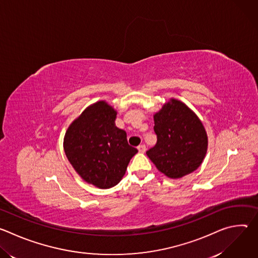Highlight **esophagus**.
<instances>
[{"mask_svg": "<svg viewBox=\"0 0 258 258\" xmlns=\"http://www.w3.org/2000/svg\"><path fill=\"white\" fill-rule=\"evenodd\" d=\"M138 150L140 153H144L146 151V146L145 145H139L138 146Z\"/></svg>", "mask_w": 258, "mask_h": 258, "instance_id": "34e87169", "label": "esophagus"}]
</instances>
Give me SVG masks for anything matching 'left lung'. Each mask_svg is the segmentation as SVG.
<instances>
[{
  "instance_id": "left-lung-1",
  "label": "left lung",
  "mask_w": 258,
  "mask_h": 258,
  "mask_svg": "<svg viewBox=\"0 0 258 258\" xmlns=\"http://www.w3.org/2000/svg\"><path fill=\"white\" fill-rule=\"evenodd\" d=\"M153 117L157 143L147 156L169 178L195 171L208 148L207 133L197 114L180 100L170 98Z\"/></svg>"
}]
</instances>
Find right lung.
<instances>
[{
	"instance_id": "1",
	"label": "right lung",
	"mask_w": 258,
	"mask_h": 258,
	"mask_svg": "<svg viewBox=\"0 0 258 258\" xmlns=\"http://www.w3.org/2000/svg\"><path fill=\"white\" fill-rule=\"evenodd\" d=\"M117 111L106 101L88 106L64 136L66 157L77 173L99 189L116 186L138 150L130 146L126 133L115 125Z\"/></svg>"
}]
</instances>
